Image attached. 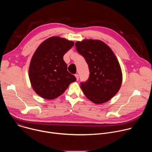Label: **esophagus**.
Segmentation results:
<instances>
[{
    "label": "esophagus",
    "instance_id": "esophagus-1",
    "mask_svg": "<svg viewBox=\"0 0 152 152\" xmlns=\"http://www.w3.org/2000/svg\"><path fill=\"white\" fill-rule=\"evenodd\" d=\"M75 76V77H76L77 80H79V75H78V74H76Z\"/></svg>",
    "mask_w": 152,
    "mask_h": 152
}]
</instances>
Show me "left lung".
<instances>
[{"label": "left lung", "mask_w": 152, "mask_h": 152, "mask_svg": "<svg viewBox=\"0 0 152 152\" xmlns=\"http://www.w3.org/2000/svg\"><path fill=\"white\" fill-rule=\"evenodd\" d=\"M75 46L90 71L88 80L80 83L85 96L96 104L110 100L117 93L122 82L121 70L114 52L100 40L77 41Z\"/></svg>", "instance_id": "1"}]
</instances>
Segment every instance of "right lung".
I'll list each match as a JSON object with an SVG mask.
<instances>
[{"mask_svg": "<svg viewBox=\"0 0 152 152\" xmlns=\"http://www.w3.org/2000/svg\"><path fill=\"white\" fill-rule=\"evenodd\" d=\"M74 42L58 37L43 41L34 53L29 76L32 88L41 97L52 100L61 96L69 85L76 80L67 71L63 56Z\"/></svg>", "mask_w": 152, "mask_h": 152, "instance_id": "add662e5", "label": "right lung"}]
</instances>
